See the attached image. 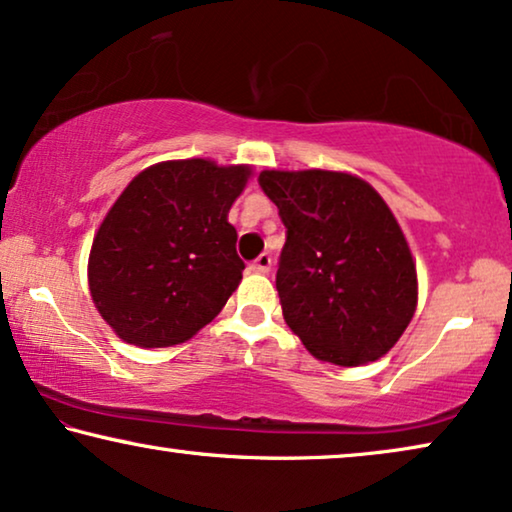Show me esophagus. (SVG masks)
Returning a JSON list of instances; mask_svg holds the SVG:
<instances>
[{"mask_svg": "<svg viewBox=\"0 0 512 512\" xmlns=\"http://www.w3.org/2000/svg\"><path fill=\"white\" fill-rule=\"evenodd\" d=\"M271 255H266V253H262L259 255L253 264H250V271L253 273H269V269H271Z\"/></svg>", "mask_w": 512, "mask_h": 512, "instance_id": "34e87169", "label": "esophagus"}]
</instances>
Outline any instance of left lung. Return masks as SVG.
<instances>
[{
    "label": "left lung",
    "mask_w": 512,
    "mask_h": 512,
    "mask_svg": "<svg viewBox=\"0 0 512 512\" xmlns=\"http://www.w3.org/2000/svg\"><path fill=\"white\" fill-rule=\"evenodd\" d=\"M285 246L276 290L283 318L322 362H376L417 306V273L397 218L362 178L341 171H262Z\"/></svg>",
    "instance_id": "left-lung-1"
}]
</instances>
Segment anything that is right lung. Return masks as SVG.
Listing matches in <instances>:
<instances>
[{
  "label": "right lung",
  "mask_w": 512,
  "mask_h": 512,
  "mask_svg": "<svg viewBox=\"0 0 512 512\" xmlns=\"http://www.w3.org/2000/svg\"><path fill=\"white\" fill-rule=\"evenodd\" d=\"M250 167L174 160L125 187L92 241L88 280L97 311L122 341L167 348L222 311L246 269L227 213Z\"/></svg>",
  "instance_id": "right-lung-1"
}]
</instances>
